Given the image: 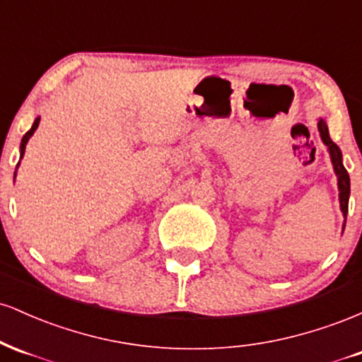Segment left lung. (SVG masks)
<instances>
[{
	"instance_id": "1",
	"label": "left lung",
	"mask_w": 362,
	"mask_h": 362,
	"mask_svg": "<svg viewBox=\"0 0 362 362\" xmlns=\"http://www.w3.org/2000/svg\"><path fill=\"white\" fill-rule=\"evenodd\" d=\"M318 131L320 138H322L323 144L327 146L328 155H330L332 165H334V172L337 175V187H339V202H340V211H342L344 219L347 218V209H349V195H351V178H349V173L346 167L342 163V151L334 141L330 139V134H328V127L325 119H318ZM346 226V224H344Z\"/></svg>"
}]
</instances>
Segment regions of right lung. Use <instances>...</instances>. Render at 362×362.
<instances>
[{"mask_svg": "<svg viewBox=\"0 0 362 362\" xmlns=\"http://www.w3.org/2000/svg\"><path fill=\"white\" fill-rule=\"evenodd\" d=\"M39 122H40V117H37V119L34 120V124H32L30 131L25 132V136L22 138V143H20V158H23V155H25V146H27L28 139H30L32 136H34V132L37 131V127H39ZM18 165H20V161H18ZM18 165H16V168H18ZM15 177H16V172H15Z\"/></svg>", "mask_w": 362, "mask_h": 362, "instance_id": "1", "label": "right lung"}]
</instances>
